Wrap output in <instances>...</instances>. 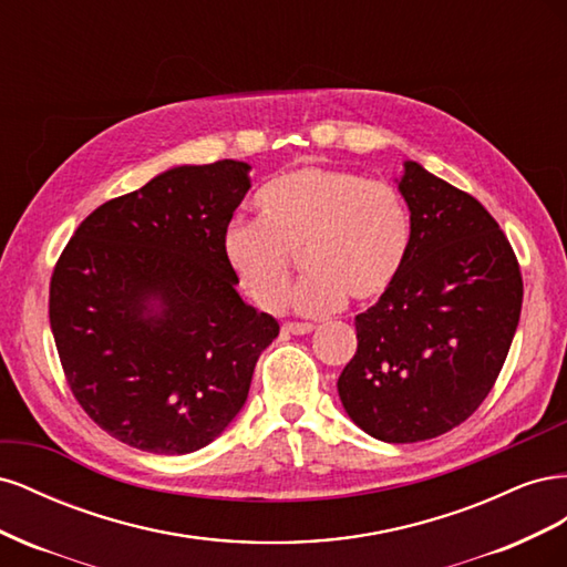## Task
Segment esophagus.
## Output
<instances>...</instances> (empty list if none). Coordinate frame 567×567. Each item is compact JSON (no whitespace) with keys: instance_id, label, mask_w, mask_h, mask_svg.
I'll use <instances>...</instances> for the list:
<instances>
[{"instance_id":"1","label":"esophagus","mask_w":567,"mask_h":567,"mask_svg":"<svg viewBox=\"0 0 567 567\" xmlns=\"http://www.w3.org/2000/svg\"><path fill=\"white\" fill-rule=\"evenodd\" d=\"M284 331L286 333H293V336H307L315 331V323H300V321H286L284 323Z\"/></svg>"}]
</instances>
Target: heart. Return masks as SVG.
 <instances>
[{
  "instance_id": "obj_1",
  "label": "heart",
  "mask_w": 567,
  "mask_h": 567,
  "mask_svg": "<svg viewBox=\"0 0 567 567\" xmlns=\"http://www.w3.org/2000/svg\"><path fill=\"white\" fill-rule=\"evenodd\" d=\"M260 219H231L221 252L246 293L267 312L288 300L293 260L307 277L293 293L302 315H329L350 296L381 298L406 262L411 217L392 186L348 169L302 165L255 196Z\"/></svg>"
}]
</instances>
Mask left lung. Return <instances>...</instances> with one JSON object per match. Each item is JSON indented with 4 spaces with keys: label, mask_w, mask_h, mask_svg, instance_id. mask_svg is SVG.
I'll return each mask as SVG.
<instances>
[{
    "label": "left lung",
    "mask_w": 567,
    "mask_h": 567,
    "mask_svg": "<svg viewBox=\"0 0 567 567\" xmlns=\"http://www.w3.org/2000/svg\"><path fill=\"white\" fill-rule=\"evenodd\" d=\"M398 186L411 213L406 262L357 315V352L338 394L364 433L400 444L447 433L483 404L518 329L523 277L471 194L414 161Z\"/></svg>",
    "instance_id": "1"
}]
</instances>
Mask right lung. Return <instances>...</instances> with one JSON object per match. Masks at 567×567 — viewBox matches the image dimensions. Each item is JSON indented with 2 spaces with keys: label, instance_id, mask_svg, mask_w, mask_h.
Returning <instances> with one entry per match:
<instances>
[{
  "label": "right lung",
  "instance_id": "obj_1",
  "mask_svg": "<svg viewBox=\"0 0 567 567\" xmlns=\"http://www.w3.org/2000/svg\"><path fill=\"white\" fill-rule=\"evenodd\" d=\"M250 165L165 169L82 221L49 286L63 373L87 416L153 454L196 452L248 400L279 323L236 290L221 234Z\"/></svg>",
  "mask_w": 567,
  "mask_h": 567
}]
</instances>
